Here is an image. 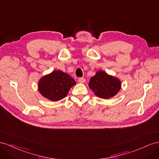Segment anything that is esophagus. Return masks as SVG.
Wrapping results in <instances>:
<instances>
[{
	"mask_svg": "<svg viewBox=\"0 0 159 159\" xmlns=\"http://www.w3.org/2000/svg\"><path fill=\"white\" fill-rule=\"evenodd\" d=\"M78 81L80 83H84L85 82V79L84 78H83V77H80V78H79L78 79Z\"/></svg>",
	"mask_w": 159,
	"mask_h": 159,
	"instance_id": "obj_1",
	"label": "esophagus"
}]
</instances>
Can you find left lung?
Listing matches in <instances>:
<instances>
[{"mask_svg":"<svg viewBox=\"0 0 159 159\" xmlns=\"http://www.w3.org/2000/svg\"><path fill=\"white\" fill-rule=\"evenodd\" d=\"M89 88L97 97L104 99L111 98L119 93L121 88L120 80L99 70L90 79Z\"/></svg>","mask_w":159,"mask_h":159,"instance_id":"8db88e82","label":"left lung"}]
</instances>
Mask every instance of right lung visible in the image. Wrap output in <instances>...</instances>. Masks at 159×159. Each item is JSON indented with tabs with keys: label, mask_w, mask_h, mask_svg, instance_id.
<instances>
[{
	"label": "right lung",
	"mask_w": 159,
	"mask_h": 159,
	"mask_svg": "<svg viewBox=\"0 0 159 159\" xmlns=\"http://www.w3.org/2000/svg\"><path fill=\"white\" fill-rule=\"evenodd\" d=\"M75 84V80L69 75L61 70H54L40 79L38 87L44 97L51 101H58L66 97Z\"/></svg>",
	"instance_id": "1"
}]
</instances>
